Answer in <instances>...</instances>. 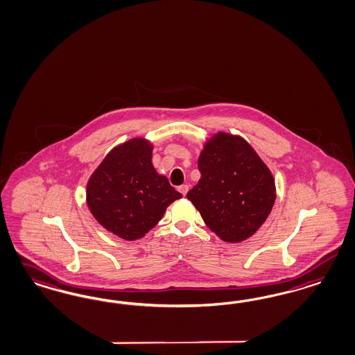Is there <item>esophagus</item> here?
<instances>
[{
	"mask_svg": "<svg viewBox=\"0 0 355 355\" xmlns=\"http://www.w3.org/2000/svg\"><path fill=\"white\" fill-rule=\"evenodd\" d=\"M178 191H180L182 196H186L187 191H189V184H181V186H178Z\"/></svg>",
	"mask_w": 355,
	"mask_h": 355,
	"instance_id": "1",
	"label": "esophagus"
}]
</instances>
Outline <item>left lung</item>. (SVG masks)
<instances>
[{
  "instance_id": "left-lung-1",
  "label": "left lung",
  "mask_w": 355,
  "mask_h": 355,
  "mask_svg": "<svg viewBox=\"0 0 355 355\" xmlns=\"http://www.w3.org/2000/svg\"><path fill=\"white\" fill-rule=\"evenodd\" d=\"M200 180L187 193L208 228L225 243H241L266 221L275 203V180L240 135L219 131L198 159Z\"/></svg>"
}]
</instances>
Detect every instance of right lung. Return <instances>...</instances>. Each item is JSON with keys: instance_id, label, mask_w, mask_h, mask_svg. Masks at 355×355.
Instances as JSON below:
<instances>
[{"instance_id": "obj_1", "label": "right lung", "mask_w": 355, "mask_h": 355, "mask_svg": "<svg viewBox=\"0 0 355 355\" xmlns=\"http://www.w3.org/2000/svg\"><path fill=\"white\" fill-rule=\"evenodd\" d=\"M153 144L132 137L112 148L86 184V205L94 219L123 240L144 237L182 194L152 164Z\"/></svg>"}]
</instances>
